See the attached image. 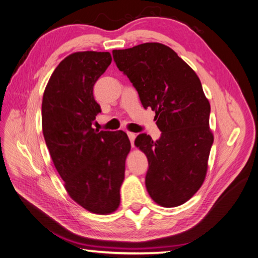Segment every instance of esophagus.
<instances>
[{
	"label": "esophagus",
	"mask_w": 258,
	"mask_h": 258,
	"mask_svg": "<svg viewBox=\"0 0 258 258\" xmlns=\"http://www.w3.org/2000/svg\"><path fill=\"white\" fill-rule=\"evenodd\" d=\"M127 136H128V139H130V141H131L132 146L134 147V141H135L136 134H135V133H131V132H128V133H127Z\"/></svg>",
	"instance_id": "obj_1"
}]
</instances>
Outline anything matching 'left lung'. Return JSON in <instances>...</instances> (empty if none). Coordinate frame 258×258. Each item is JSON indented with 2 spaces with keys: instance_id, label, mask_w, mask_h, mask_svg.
Segmentation results:
<instances>
[{
  "instance_id": "8db88e82",
  "label": "left lung",
  "mask_w": 258,
  "mask_h": 258,
  "mask_svg": "<svg viewBox=\"0 0 258 258\" xmlns=\"http://www.w3.org/2000/svg\"><path fill=\"white\" fill-rule=\"evenodd\" d=\"M113 59L139 92L143 106L155 111L161 131L153 141L146 133L135 146L146 155V189L157 205H183L200 189L213 144L209 126L210 103L199 77L168 46L145 43L114 49Z\"/></svg>"
}]
</instances>
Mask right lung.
Masks as SVG:
<instances>
[{
	"label": "right lung",
	"instance_id": "1",
	"mask_svg": "<svg viewBox=\"0 0 258 258\" xmlns=\"http://www.w3.org/2000/svg\"><path fill=\"white\" fill-rule=\"evenodd\" d=\"M112 61L110 52L79 51L57 66L43 95L41 125L52 163L71 199L97 214L119 206L131 142L123 131H94L101 107L93 86Z\"/></svg>",
	"mask_w": 258,
	"mask_h": 258
}]
</instances>
